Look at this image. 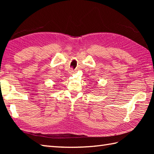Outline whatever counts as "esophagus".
Instances as JSON below:
<instances>
[{"label":"esophagus","instance_id":"obj_1","mask_svg":"<svg viewBox=\"0 0 154 154\" xmlns=\"http://www.w3.org/2000/svg\"><path fill=\"white\" fill-rule=\"evenodd\" d=\"M69 72L70 74H73V73H74V72H75V70L73 69V68H71V69L69 70Z\"/></svg>","mask_w":154,"mask_h":154}]
</instances>
